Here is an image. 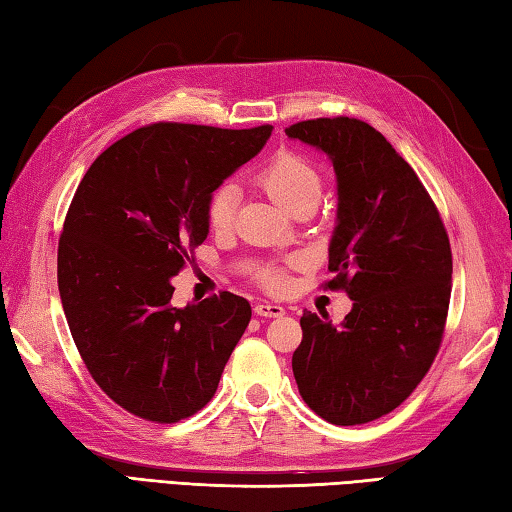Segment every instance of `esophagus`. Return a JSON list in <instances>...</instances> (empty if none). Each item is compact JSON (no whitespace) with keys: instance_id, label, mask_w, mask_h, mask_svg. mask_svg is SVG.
<instances>
[{"instance_id":"34e87169","label":"esophagus","mask_w":512,"mask_h":512,"mask_svg":"<svg viewBox=\"0 0 512 512\" xmlns=\"http://www.w3.org/2000/svg\"><path fill=\"white\" fill-rule=\"evenodd\" d=\"M254 312H256L258 316L278 318V316H283V314H285V307H283V305H278V303H258V305L254 307Z\"/></svg>"}]
</instances>
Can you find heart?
<instances>
[{"label": "heart", "instance_id": "heart-1", "mask_svg": "<svg viewBox=\"0 0 512 512\" xmlns=\"http://www.w3.org/2000/svg\"><path fill=\"white\" fill-rule=\"evenodd\" d=\"M256 185L265 194L278 202L289 214H296L298 209L310 207L314 209L323 194V171L312 158L305 153L292 149H281L269 158L263 167L256 171ZM238 207V189L234 185H218L211 191L205 205V220L207 227L214 234H227L234 227V216ZM289 267H298L301 260L292 258L287 263ZM258 281L272 292H281L287 287L285 269L267 267L258 274Z\"/></svg>", "mask_w": 512, "mask_h": 512}]
</instances>
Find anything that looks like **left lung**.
I'll use <instances>...</instances> for the list:
<instances>
[{"instance_id": "obj_1", "label": "left lung", "mask_w": 512, "mask_h": 512, "mask_svg": "<svg viewBox=\"0 0 512 512\" xmlns=\"http://www.w3.org/2000/svg\"><path fill=\"white\" fill-rule=\"evenodd\" d=\"M285 133L332 158L339 225L325 287L354 301L341 325L303 312L294 379L318 417L359 426L399 408L435 361L452 289L448 231L417 173L368 122L316 118Z\"/></svg>"}]
</instances>
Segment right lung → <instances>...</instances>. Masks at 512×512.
<instances>
[{
  "mask_svg": "<svg viewBox=\"0 0 512 512\" xmlns=\"http://www.w3.org/2000/svg\"><path fill=\"white\" fill-rule=\"evenodd\" d=\"M269 136V124H147L102 151L77 185L57 245L66 323L100 390L144 421L205 408L247 330V298L220 292L178 310L171 276L209 234L211 191Z\"/></svg>",
  "mask_w": 512,
  "mask_h": 512,
  "instance_id": "right-lung-1",
  "label": "right lung"
}]
</instances>
